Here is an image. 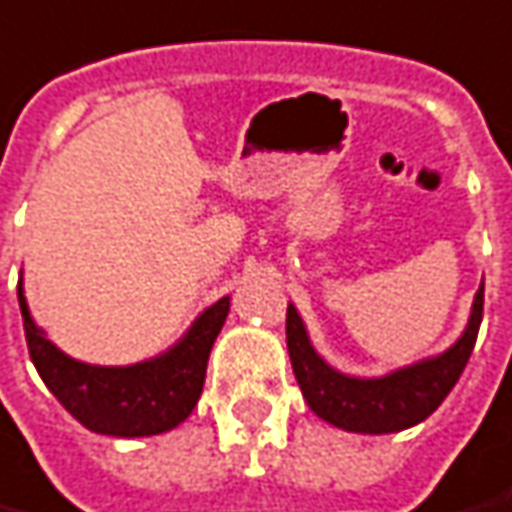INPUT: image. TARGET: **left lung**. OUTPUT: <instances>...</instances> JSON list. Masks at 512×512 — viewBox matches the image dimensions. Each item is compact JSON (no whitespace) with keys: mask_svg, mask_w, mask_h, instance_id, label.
<instances>
[{"mask_svg":"<svg viewBox=\"0 0 512 512\" xmlns=\"http://www.w3.org/2000/svg\"><path fill=\"white\" fill-rule=\"evenodd\" d=\"M482 302H485V285H480L474 296L466 330L446 352L418 360L413 366L396 368L385 377H349L335 371L330 363H324L307 338L302 316L296 313V307L288 305V318H285L288 355L310 410L332 427L363 432V435L407 430L432 416L455 388L471 357L480 332Z\"/></svg>","mask_w":512,"mask_h":512,"instance_id":"obj_1","label":"left lung"}]
</instances>
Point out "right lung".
I'll list each match as a JSON object with an SVG mask.
<instances>
[{
  "mask_svg": "<svg viewBox=\"0 0 512 512\" xmlns=\"http://www.w3.org/2000/svg\"><path fill=\"white\" fill-rule=\"evenodd\" d=\"M19 305L32 363L57 402L91 432L144 438L174 430L191 416L202 396L210 349L230 313V296L207 307L169 352L135 366H91L60 352L35 327L21 277Z\"/></svg>",
  "mask_w": 512,
  "mask_h": 512,
  "instance_id": "add662e5",
  "label": "right lung"
}]
</instances>
